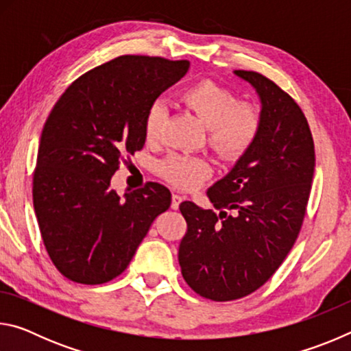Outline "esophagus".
Instances as JSON below:
<instances>
[{
	"mask_svg": "<svg viewBox=\"0 0 351 351\" xmlns=\"http://www.w3.org/2000/svg\"><path fill=\"white\" fill-rule=\"evenodd\" d=\"M182 201V197L181 195H178V193H173L171 195V209H178V207H180V203Z\"/></svg>",
	"mask_w": 351,
	"mask_h": 351,
	"instance_id": "obj_1",
	"label": "esophagus"
}]
</instances>
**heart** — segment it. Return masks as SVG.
Returning <instances> with one entry per match:
<instances>
[{"instance_id": "heart-1", "label": "heart", "mask_w": 351, "mask_h": 351, "mask_svg": "<svg viewBox=\"0 0 351 351\" xmlns=\"http://www.w3.org/2000/svg\"><path fill=\"white\" fill-rule=\"evenodd\" d=\"M184 108L193 112L206 125L207 144L224 161H235L251 148L261 132L258 105L237 100L235 93L223 83L204 79L192 83L180 94ZM169 117L167 105L156 100L147 110L144 134L147 142L162 139ZM158 171L165 181L180 189H195L212 175V165L204 156L171 153L159 162Z\"/></svg>"}]
</instances>
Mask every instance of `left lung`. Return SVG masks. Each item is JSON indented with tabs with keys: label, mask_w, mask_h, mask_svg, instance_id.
Returning <instances> with one entry per match:
<instances>
[{
	"label": "left lung",
	"mask_w": 351,
	"mask_h": 351,
	"mask_svg": "<svg viewBox=\"0 0 351 351\" xmlns=\"http://www.w3.org/2000/svg\"><path fill=\"white\" fill-rule=\"evenodd\" d=\"M261 100V132L223 180L207 190L218 212L182 201L187 232L178 251L184 280L204 299H241L287 258L304 223L314 141L295 100L254 71H235Z\"/></svg>",
	"instance_id": "obj_1"
}]
</instances>
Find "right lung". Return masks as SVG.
I'll use <instances>...</instances> for the list:
<instances>
[{
	"label": "right lung",
	"instance_id": "right-lung-1",
	"mask_svg": "<svg viewBox=\"0 0 351 351\" xmlns=\"http://www.w3.org/2000/svg\"><path fill=\"white\" fill-rule=\"evenodd\" d=\"M189 66L121 56L71 83L47 116L32 199L46 251L68 280L100 285L121 276L153 219L170 207L162 184L147 182L121 198L110 181L144 147L147 110Z\"/></svg>",
	"mask_w": 351,
	"mask_h": 351
}]
</instances>
